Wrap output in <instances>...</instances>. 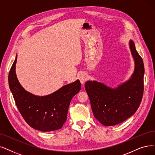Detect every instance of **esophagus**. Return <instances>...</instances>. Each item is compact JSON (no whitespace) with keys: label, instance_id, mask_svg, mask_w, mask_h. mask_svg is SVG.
I'll return each instance as SVG.
<instances>
[{"label":"esophagus","instance_id":"esophagus-1","mask_svg":"<svg viewBox=\"0 0 155 155\" xmlns=\"http://www.w3.org/2000/svg\"><path fill=\"white\" fill-rule=\"evenodd\" d=\"M79 78L80 81H81V83L82 84L84 83L88 80V75H87V74L85 73V72L81 73V74L79 75Z\"/></svg>","mask_w":155,"mask_h":155}]
</instances>
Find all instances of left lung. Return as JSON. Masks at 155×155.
Returning a JSON list of instances; mask_svg holds the SVG:
<instances>
[{"mask_svg": "<svg viewBox=\"0 0 155 155\" xmlns=\"http://www.w3.org/2000/svg\"><path fill=\"white\" fill-rule=\"evenodd\" d=\"M135 60V71L131 79L116 89L102 83L88 81L85 90L89 97L92 112L95 118L105 126H113L125 121L139 108L144 93V66L143 60L130 41Z\"/></svg>", "mask_w": 155, "mask_h": 155, "instance_id": "1", "label": "left lung"}]
</instances>
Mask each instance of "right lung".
Segmentation results:
<instances>
[{"label":"right lung","instance_id":"add662e5","mask_svg":"<svg viewBox=\"0 0 155 155\" xmlns=\"http://www.w3.org/2000/svg\"><path fill=\"white\" fill-rule=\"evenodd\" d=\"M17 55L10 69L8 81L16 106L23 119L31 127L42 132L56 130L66 121L72 97L81 90L77 80L63 86L53 94L38 97L25 90L18 82L15 72Z\"/></svg>","mask_w":155,"mask_h":155}]
</instances>
